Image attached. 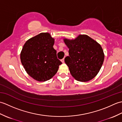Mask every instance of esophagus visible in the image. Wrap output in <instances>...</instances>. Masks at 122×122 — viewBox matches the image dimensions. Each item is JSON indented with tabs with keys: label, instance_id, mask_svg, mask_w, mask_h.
I'll return each mask as SVG.
<instances>
[{
	"label": "esophagus",
	"instance_id": "esophagus-1",
	"mask_svg": "<svg viewBox=\"0 0 122 122\" xmlns=\"http://www.w3.org/2000/svg\"><path fill=\"white\" fill-rule=\"evenodd\" d=\"M61 62H62V63H64V58H63V59H62L61 60Z\"/></svg>",
	"mask_w": 122,
	"mask_h": 122
}]
</instances>
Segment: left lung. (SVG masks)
<instances>
[{"label": "left lung", "instance_id": "8db88e82", "mask_svg": "<svg viewBox=\"0 0 122 122\" xmlns=\"http://www.w3.org/2000/svg\"><path fill=\"white\" fill-rule=\"evenodd\" d=\"M69 56L64 61L70 73L77 81H89L98 73L104 59L100 44L87 35H79L74 40L64 39Z\"/></svg>", "mask_w": 122, "mask_h": 122}]
</instances>
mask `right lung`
<instances>
[{
	"label": "right lung",
	"mask_w": 122,
	"mask_h": 122,
	"mask_svg": "<svg viewBox=\"0 0 122 122\" xmlns=\"http://www.w3.org/2000/svg\"><path fill=\"white\" fill-rule=\"evenodd\" d=\"M54 43L49 33H41L27 41L23 46L21 63L27 73L38 81L50 80L62 64L53 47Z\"/></svg>",
	"instance_id": "right-lung-1"
}]
</instances>
